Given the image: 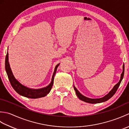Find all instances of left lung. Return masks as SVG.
Here are the masks:
<instances>
[{"instance_id": "1", "label": "left lung", "mask_w": 129, "mask_h": 129, "mask_svg": "<svg viewBox=\"0 0 129 129\" xmlns=\"http://www.w3.org/2000/svg\"><path fill=\"white\" fill-rule=\"evenodd\" d=\"M124 64L123 65V71L121 75V78H120V80L119 81V83L116 84L114 86L113 89H112L110 92H109L108 94H107L104 97L100 98V99H90L88 98H86L85 96H83V95H81L80 93L78 91V90L76 89V87L75 86H74V89L76 94L77 95V96L79 98V99H80L81 100L83 101H85V102L91 103V104H96V103L104 102V101H106L107 100H108L109 99H110L115 94V93L116 92L117 89H118L119 86H120V84L121 83L123 77H124Z\"/></svg>"}]
</instances>
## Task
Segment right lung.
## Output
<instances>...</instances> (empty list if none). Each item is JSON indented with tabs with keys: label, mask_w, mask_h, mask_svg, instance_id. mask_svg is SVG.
Masks as SVG:
<instances>
[{
	"label": "right lung",
	"mask_w": 129,
	"mask_h": 129,
	"mask_svg": "<svg viewBox=\"0 0 129 129\" xmlns=\"http://www.w3.org/2000/svg\"><path fill=\"white\" fill-rule=\"evenodd\" d=\"M59 64H57L55 68L54 72L53 73V76H52L51 82L48 86L39 89H29L26 86H24L20 83H19L15 79L14 76L13 75L12 70H11L9 66V61H8V53H7L6 55L5 61V70H6L8 77L9 80L11 85L13 87V89H14L15 90V91L16 92H18L19 95L23 96L24 97L31 99H37L44 97L45 96L49 94L52 88V86L53 85L54 76L55 75L57 68L59 66Z\"/></svg>",
	"instance_id": "add662e5"
}]
</instances>
